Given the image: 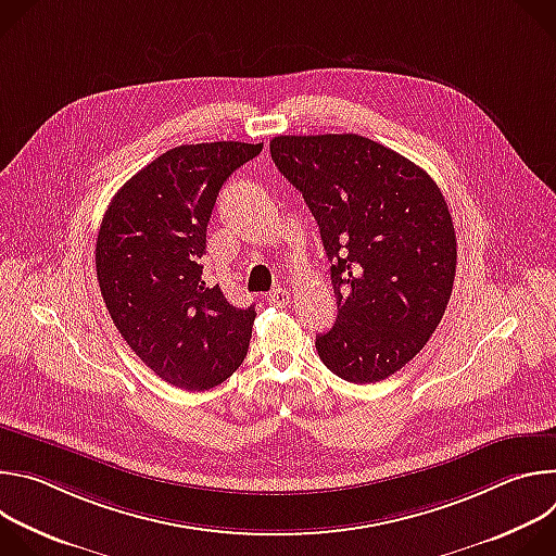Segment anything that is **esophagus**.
Instances as JSON below:
<instances>
[{
  "instance_id": "obj_1",
  "label": "esophagus",
  "mask_w": 556,
  "mask_h": 556,
  "mask_svg": "<svg viewBox=\"0 0 556 556\" xmlns=\"http://www.w3.org/2000/svg\"><path fill=\"white\" fill-rule=\"evenodd\" d=\"M268 303L270 305H277V307H286L290 303V292L286 288H275L270 294H268Z\"/></svg>"
}]
</instances>
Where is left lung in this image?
<instances>
[{
    "instance_id": "8db88e82",
    "label": "left lung",
    "mask_w": 556,
    "mask_h": 556,
    "mask_svg": "<svg viewBox=\"0 0 556 556\" xmlns=\"http://www.w3.org/2000/svg\"><path fill=\"white\" fill-rule=\"evenodd\" d=\"M270 155L321 230L337 321L316 352L339 378L378 382L442 321L457 244L446 200L405 155L358 134L275 136Z\"/></svg>"
}]
</instances>
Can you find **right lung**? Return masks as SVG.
<instances>
[{
    "label": "right lung",
    "instance_id": "1",
    "mask_svg": "<svg viewBox=\"0 0 556 556\" xmlns=\"http://www.w3.org/2000/svg\"><path fill=\"white\" fill-rule=\"evenodd\" d=\"M264 142L180 144L112 198L97 237V277L114 326L165 382L204 391L244 363L255 305L202 279L206 226L226 178Z\"/></svg>",
    "mask_w": 556,
    "mask_h": 556
}]
</instances>
